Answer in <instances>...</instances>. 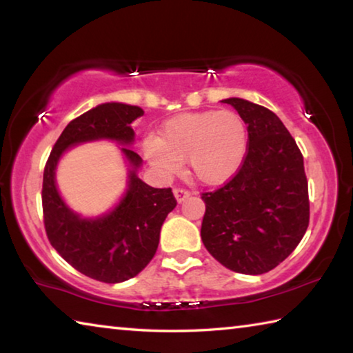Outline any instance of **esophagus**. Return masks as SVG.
Returning a JSON list of instances; mask_svg holds the SVG:
<instances>
[{
	"instance_id": "1",
	"label": "esophagus",
	"mask_w": 353,
	"mask_h": 353,
	"mask_svg": "<svg viewBox=\"0 0 353 353\" xmlns=\"http://www.w3.org/2000/svg\"><path fill=\"white\" fill-rule=\"evenodd\" d=\"M191 193L190 191L187 190V188H174V196H176V199H177V202H182V201H185L188 198Z\"/></svg>"
}]
</instances>
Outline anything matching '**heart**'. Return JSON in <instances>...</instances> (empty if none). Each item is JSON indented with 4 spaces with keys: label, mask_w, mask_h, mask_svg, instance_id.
I'll return each mask as SVG.
<instances>
[{
    "label": "heart",
    "mask_w": 353,
    "mask_h": 353,
    "mask_svg": "<svg viewBox=\"0 0 353 353\" xmlns=\"http://www.w3.org/2000/svg\"><path fill=\"white\" fill-rule=\"evenodd\" d=\"M149 162L174 174L187 160L190 172L207 185H219L240 170L248 151V128L234 110L183 113L168 119L157 139L145 141Z\"/></svg>",
    "instance_id": "heart-1"
}]
</instances>
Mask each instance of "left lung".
Segmentation results:
<instances>
[{
	"instance_id": "1",
	"label": "left lung",
	"mask_w": 353,
	"mask_h": 353,
	"mask_svg": "<svg viewBox=\"0 0 353 353\" xmlns=\"http://www.w3.org/2000/svg\"><path fill=\"white\" fill-rule=\"evenodd\" d=\"M248 124L243 163L223 187L202 193L201 238L227 270L259 276L280 265L310 223L308 182L296 140L276 113L229 98Z\"/></svg>"
}]
</instances>
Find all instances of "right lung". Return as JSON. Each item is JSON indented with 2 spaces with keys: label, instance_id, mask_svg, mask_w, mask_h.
I'll return each instance as SVG.
<instances>
[{
  "label": "right lung",
  "instance_id": "right-lung-1",
  "mask_svg": "<svg viewBox=\"0 0 353 353\" xmlns=\"http://www.w3.org/2000/svg\"><path fill=\"white\" fill-rule=\"evenodd\" d=\"M141 115L140 107L121 103L101 104L82 113L63 129L43 171L41 207L48 240L76 271L104 283L124 282L145 270L157 250L163 221L177 201L171 188H152L137 177L141 157L124 146L123 152L134 166L126 196L105 216L82 219L59 196L56 165L65 149L76 143L110 139L130 145V123Z\"/></svg>",
  "mask_w": 353,
  "mask_h": 353
}]
</instances>
